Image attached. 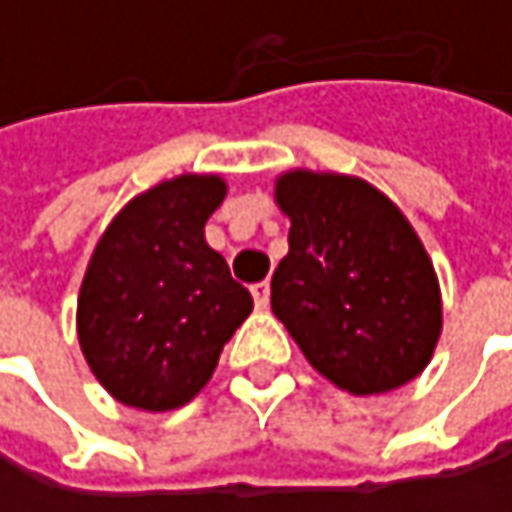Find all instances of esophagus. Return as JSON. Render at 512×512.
<instances>
[{"label":"esophagus","instance_id":"obj_1","mask_svg":"<svg viewBox=\"0 0 512 512\" xmlns=\"http://www.w3.org/2000/svg\"><path fill=\"white\" fill-rule=\"evenodd\" d=\"M252 296H255V305L260 308V311H266V308H269V284H266V281H260V284L252 287Z\"/></svg>","mask_w":512,"mask_h":512}]
</instances>
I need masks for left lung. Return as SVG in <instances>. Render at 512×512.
I'll return each mask as SVG.
<instances>
[{
    "instance_id": "8db88e82",
    "label": "left lung",
    "mask_w": 512,
    "mask_h": 512,
    "mask_svg": "<svg viewBox=\"0 0 512 512\" xmlns=\"http://www.w3.org/2000/svg\"><path fill=\"white\" fill-rule=\"evenodd\" d=\"M275 201L290 252L272 275V314L305 358L350 394L415 379L442 332V296L406 216L344 174L290 171Z\"/></svg>"
}]
</instances>
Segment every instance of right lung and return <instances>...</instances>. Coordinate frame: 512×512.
<instances>
[{
	"label": "right lung",
	"mask_w": 512,
	"mask_h": 512,
	"mask_svg": "<svg viewBox=\"0 0 512 512\" xmlns=\"http://www.w3.org/2000/svg\"><path fill=\"white\" fill-rule=\"evenodd\" d=\"M222 198L225 180L213 174L165 180L115 216L91 255L79 344L100 385L127 406L189 403L252 314V293L204 240Z\"/></svg>",
	"instance_id": "right-lung-1"
}]
</instances>
